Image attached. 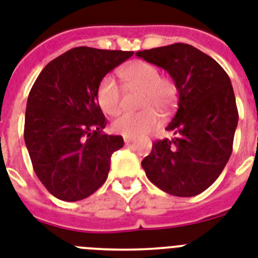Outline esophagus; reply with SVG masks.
<instances>
[{"instance_id":"esophagus-1","label":"esophagus","mask_w":258,"mask_h":258,"mask_svg":"<svg viewBox=\"0 0 258 258\" xmlns=\"http://www.w3.org/2000/svg\"><path fill=\"white\" fill-rule=\"evenodd\" d=\"M134 141V138H129V137H124V142L125 144H132Z\"/></svg>"}]
</instances>
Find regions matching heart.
Masks as SVG:
<instances>
[{"mask_svg":"<svg viewBox=\"0 0 258 258\" xmlns=\"http://www.w3.org/2000/svg\"><path fill=\"white\" fill-rule=\"evenodd\" d=\"M121 80L127 88L142 91L140 112H127L114 118L112 129L124 137L136 138L150 133L159 125L157 110L167 113L178 97V87L171 78L161 76L158 67L149 61L137 60L121 68ZM121 91L113 78L105 76L97 88V101L108 114H116L122 104Z\"/></svg>","mask_w":258,"mask_h":258,"instance_id":"1","label":"heart"}]
</instances>
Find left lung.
I'll return each mask as SVG.
<instances>
[{"mask_svg": "<svg viewBox=\"0 0 258 258\" xmlns=\"http://www.w3.org/2000/svg\"><path fill=\"white\" fill-rule=\"evenodd\" d=\"M136 55L169 72L179 93L178 110L166 127L174 138L155 141L142 167L165 192L195 197L218 179L232 154L239 112L231 80L218 61L191 44Z\"/></svg>", "mask_w": 258, "mask_h": 258, "instance_id": "8db88e82", "label": "left lung"}]
</instances>
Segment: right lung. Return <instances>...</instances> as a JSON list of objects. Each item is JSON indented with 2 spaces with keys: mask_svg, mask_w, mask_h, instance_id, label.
<instances>
[{
  "mask_svg": "<svg viewBox=\"0 0 258 258\" xmlns=\"http://www.w3.org/2000/svg\"><path fill=\"white\" fill-rule=\"evenodd\" d=\"M133 51L76 47L42 70L29 93L25 144L34 171L48 192L64 202L86 199L108 178L110 157L124 146L106 125L97 101L104 76Z\"/></svg>",
  "mask_w": 258,
  "mask_h": 258,
  "instance_id": "add662e5",
  "label": "right lung"
}]
</instances>
